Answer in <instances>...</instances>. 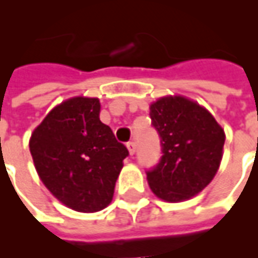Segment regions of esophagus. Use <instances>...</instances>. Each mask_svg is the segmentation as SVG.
I'll return each mask as SVG.
<instances>
[{
	"instance_id": "34e87169",
	"label": "esophagus",
	"mask_w": 258,
	"mask_h": 258,
	"mask_svg": "<svg viewBox=\"0 0 258 258\" xmlns=\"http://www.w3.org/2000/svg\"><path fill=\"white\" fill-rule=\"evenodd\" d=\"M126 147H127V151H129V154L131 155H133L135 152H136V143H135V141H129V143L126 144Z\"/></svg>"
}]
</instances>
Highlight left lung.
Returning a JSON list of instances; mask_svg holds the SVG:
<instances>
[{"label":"left lung","instance_id":"left-lung-1","mask_svg":"<svg viewBox=\"0 0 258 258\" xmlns=\"http://www.w3.org/2000/svg\"><path fill=\"white\" fill-rule=\"evenodd\" d=\"M151 119L162 139L163 156L147 173L151 190L167 203L189 200L204 190L223 158L224 129L195 100L167 95L152 102Z\"/></svg>","mask_w":258,"mask_h":258}]
</instances>
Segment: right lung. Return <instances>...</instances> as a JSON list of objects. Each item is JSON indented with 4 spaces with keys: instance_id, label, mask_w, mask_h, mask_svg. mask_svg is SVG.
Wrapping results in <instances>:
<instances>
[{
    "instance_id": "add662e5",
    "label": "right lung",
    "mask_w": 258,
    "mask_h": 258,
    "mask_svg": "<svg viewBox=\"0 0 258 258\" xmlns=\"http://www.w3.org/2000/svg\"><path fill=\"white\" fill-rule=\"evenodd\" d=\"M99 113L98 98L73 96L51 108L30 137L40 181L58 201L84 214L111 203L127 156Z\"/></svg>"
}]
</instances>
